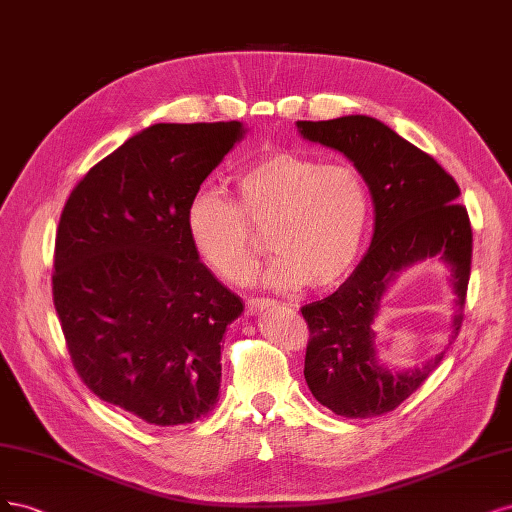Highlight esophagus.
Returning a JSON list of instances; mask_svg holds the SVG:
<instances>
[{"label": "esophagus", "instance_id": "esophagus-1", "mask_svg": "<svg viewBox=\"0 0 512 512\" xmlns=\"http://www.w3.org/2000/svg\"><path fill=\"white\" fill-rule=\"evenodd\" d=\"M272 304L274 302L268 298H251L249 302H246V312H249V315H257V312H261L263 308H268Z\"/></svg>", "mask_w": 512, "mask_h": 512}]
</instances>
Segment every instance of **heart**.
I'll list each match as a JSON object with an SVG mask.
<instances>
[{
	"label": "heart",
	"instance_id": "b5f03b06",
	"mask_svg": "<svg viewBox=\"0 0 512 512\" xmlns=\"http://www.w3.org/2000/svg\"><path fill=\"white\" fill-rule=\"evenodd\" d=\"M236 187L240 204L204 187L187 206L189 240L212 272L242 283L255 266L251 223H270L276 255L261 274L263 285L327 289L349 274L370 214L368 187L353 166L278 151L249 163Z\"/></svg>",
	"mask_w": 512,
	"mask_h": 512
}]
</instances>
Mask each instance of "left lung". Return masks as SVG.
I'll return each mask as SVG.
<instances>
[{
  "instance_id": "obj_1",
  "label": "left lung",
  "mask_w": 512,
  "mask_h": 512,
  "mask_svg": "<svg viewBox=\"0 0 512 512\" xmlns=\"http://www.w3.org/2000/svg\"><path fill=\"white\" fill-rule=\"evenodd\" d=\"M300 136L353 161L374 204L370 249L355 272L327 295L306 304L310 327L304 378L317 402L340 417L368 419L398 408L440 364L395 370L378 353L376 321L385 295L402 272L427 259L449 268L455 293L451 338L464 319L472 261V229L459 187L434 157L366 114L332 121H298Z\"/></svg>"
}]
</instances>
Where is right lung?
Listing matches in <instances>:
<instances>
[{
	"mask_svg": "<svg viewBox=\"0 0 512 512\" xmlns=\"http://www.w3.org/2000/svg\"><path fill=\"white\" fill-rule=\"evenodd\" d=\"M244 134L240 121L146 127L61 212L53 300L74 368L151 425L193 423L219 402L221 340L244 304L200 261L185 214Z\"/></svg>",
	"mask_w": 512,
	"mask_h": 512,
	"instance_id": "right-lung-1",
	"label": "right lung"
}]
</instances>
